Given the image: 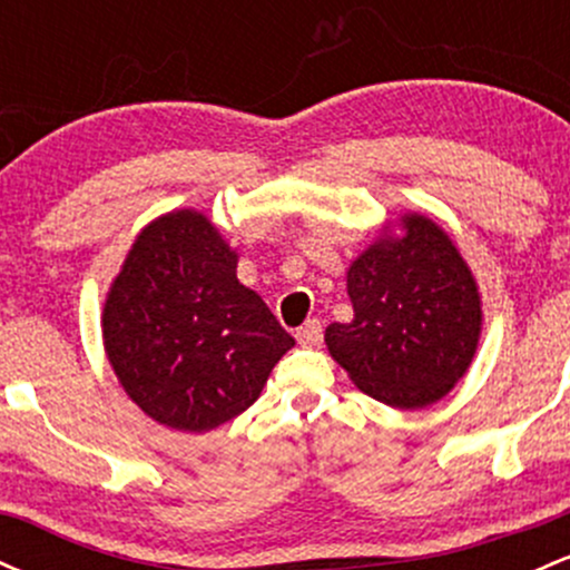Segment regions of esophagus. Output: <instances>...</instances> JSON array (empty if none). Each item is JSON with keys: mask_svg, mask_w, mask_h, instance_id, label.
Instances as JSON below:
<instances>
[{"mask_svg": "<svg viewBox=\"0 0 570 570\" xmlns=\"http://www.w3.org/2000/svg\"><path fill=\"white\" fill-rule=\"evenodd\" d=\"M322 340H324V326L318 318H307V322L297 330V343L303 345V348H316V345H322Z\"/></svg>", "mask_w": 570, "mask_h": 570, "instance_id": "1", "label": "esophagus"}]
</instances>
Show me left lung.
Here are the masks:
<instances>
[{"mask_svg":"<svg viewBox=\"0 0 570 570\" xmlns=\"http://www.w3.org/2000/svg\"><path fill=\"white\" fill-rule=\"evenodd\" d=\"M353 318L324 343L358 391L399 410L440 402L472 367L482 297L442 225L404 212L385 222L348 273Z\"/></svg>","mask_w":570,"mask_h":570,"instance_id":"1","label":"left lung"}]
</instances>
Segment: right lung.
<instances>
[{"mask_svg":"<svg viewBox=\"0 0 570 570\" xmlns=\"http://www.w3.org/2000/svg\"><path fill=\"white\" fill-rule=\"evenodd\" d=\"M238 252L203 212L141 227L101 311L117 381L160 426L203 434L263 394L294 337L235 276Z\"/></svg>","mask_w":570,"mask_h":570,"instance_id":"1","label":"right lung"}]
</instances>
